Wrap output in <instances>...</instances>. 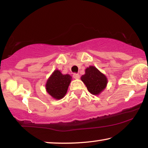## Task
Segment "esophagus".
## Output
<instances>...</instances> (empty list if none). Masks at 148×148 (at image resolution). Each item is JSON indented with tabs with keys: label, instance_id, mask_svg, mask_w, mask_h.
I'll return each instance as SVG.
<instances>
[{
	"label": "esophagus",
	"instance_id": "1",
	"mask_svg": "<svg viewBox=\"0 0 148 148\" xmlns=\"http://www.w3.org/2000/svg\"><path fill=\"white\" fill-rule=\"evenodd\" d=\"M73 78H75V79H78V78H80V75H79L78 74H77V73H74V74H73Z\"/></svg>",
	"mask_w": 148,
	"mask_h": 148
}]
</instances>
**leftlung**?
Instances as JSON below:
<instances>
[{"label":"left lung","mask_w":148,"mask_h":148,"mask_svg":"<svg viewBox=\"0 0 148 148\" xmlns=\"http://www.w3.org/2000/svg\"><path fill=\"white\" fill-rule=\"evenodd\" d=\"M81 80L88 91L94 95L100 94L106 86L108 82L105 75L92 66L86 69L85 74L81 76Z\"/></svg>","instance_id":"8db88e82"}]
</instances>
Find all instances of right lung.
<instances>
[{"label": "right lung", "mask_w": 148, "mask_h": 148, "mask_svg": "<svg viewBox=\"0 0 148 148\" xmlns=\"http://www.w3.org/2000/svg\"><path fill=\"white\" fill-rule=\"evenodd\" d=\"M71 79L69 74L63 75L59 70H55L46 82V89L50 96L59 100L66 94Z\"/></svg>", "instance_id": "1"}]
</instances>
